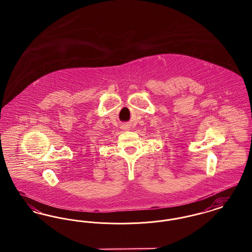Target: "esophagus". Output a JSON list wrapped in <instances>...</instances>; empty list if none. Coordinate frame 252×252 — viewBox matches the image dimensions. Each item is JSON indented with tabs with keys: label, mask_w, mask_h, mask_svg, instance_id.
<instances>
[{
	"label": "esophagus",
	"mask_w": 252,
	"mask_h": 252,
	"mask_svg": "<svg viewBox=\"0 0 252 252\" xmlns=\"http://www.w3.org/2000/svg\"><path fill=\"white\" fill-rule=\"evenodd\" d=\"M125 129H128V127H125Z\"/></svg>",
	"instance_id": "34e87169"
}]
</instances>
